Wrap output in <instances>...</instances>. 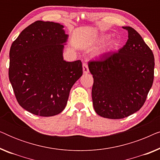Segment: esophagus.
Returning <instances> with one entry per match:
<instances>
[{
    "mask_svg": "<svg viewBox=\"0 0 160 160\" xmlns=\"http://www.w3.org/2000/svg\"><path fill=\"white\" fill-rule=\"evenodd\" d=\"M83 72H84V74L88 73H89V68H88V65L86 62L83 63Z\"/></svg>",
    "mask_w": 160,
    "mask_h": 160,
    "instance_id": "34e87169",
    "label": "esophagus"
}]
</instances>
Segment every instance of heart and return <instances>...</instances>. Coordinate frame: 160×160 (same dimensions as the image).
<instances>
[{
  "label": "heart",
  "mask_w": 160,
  "mask_h": 160,
  "mask_svg": "<svg viewBox=\"0 0 160 160\" xmlns=\"http://www.w3.org/2000/svg\"><path fill=\"white\" fill-rule=\"evenodd\" d=\"M108 38H109V36H108V35H102V36L99 38V41H100V42H101V41H106V39H108Z\"/></svg>",
  "instance_id": "obj_1"
}]
</instances>
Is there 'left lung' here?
I'll return each instance as SVG.
<instances>
[{
  "label": "left lung",
  "mask_w": 160,
  "mask_h": 160,
  "mask_svg": "<svg viewBox=\"0 0 160 160\" xmlns=\"http://www.w3.org/2000/svg\"><path fill=\"white\" fill-rule=\"evenodd\" d=\"M123 28L128 32L123 47L88 62L94 108L108 119H123L140 110L154 82L152 49L135 29Z\"/></svg>",
  "instance_id": "1"
}]
</instances>
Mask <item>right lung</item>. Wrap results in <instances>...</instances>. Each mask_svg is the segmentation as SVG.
<instances>
[{
    "instance_id": "right-lung-1",
    "label": "right lung",
    "mask_w": 160,
    "mask_h": 160,
    "mask_svg": "<svg viewBox=\"0 0 160 160\" xmlns=\"http://www.w3.org/2000/svg\"><path fill=\"white\" fill-rule=\"evenodd\" d=\"M63 26L36 21L25 28L12 43L8 77L18 103L41 117L64 110L71 87L82 76L81 60H63L68 35Z\"/></svg>"
}]
</instances>
